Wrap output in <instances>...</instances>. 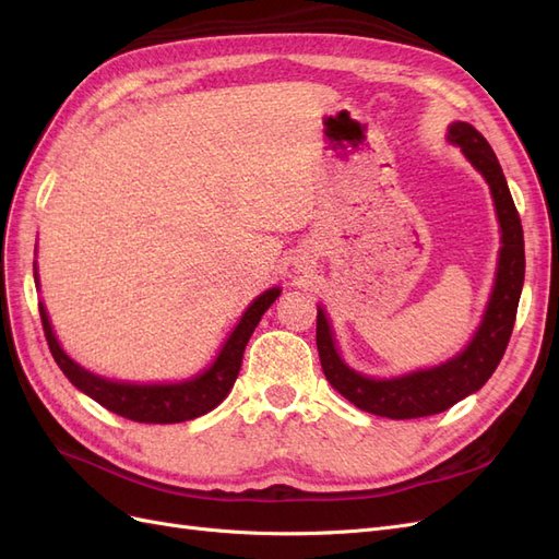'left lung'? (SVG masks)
<instances>
[{"label": "left lung", "mask_w": 559, "mask_h": 559, "mask_svg": "<svg viewBox=\"0 0 559 559\" xmlns=\"http://www.w3.org/2000/svg\"><path fill=\"white\" fill-rule=\"evenodd\" d=\"M450 140L464 150L468 162L485 175L489 182L493 205L501 222V254L497 285L489 299L485 321L477 330L464 354L438 365L433 370H421L397 379H370L344 365L332 342V332L325 313L316 316V346L325 379L346 401L356 407L389 419H417L450 409L466 395L483 389L485 381L497 370L515 325L518 301L524 283V236L520 213L510 197L508 182L499 166V158L489 142L471 123L456 121L450 126Z\"/></svg>", "instance_id": "left-lung-1"}]
</instances>
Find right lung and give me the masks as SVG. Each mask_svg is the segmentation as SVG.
Segmentation results:
<instances>
[{"instance_id": "add662e5", "label": "right lung", "mask_w": 559, "mask_h": 559, "mask_svg": "<svg viewBox=\"0 0 559 559\" xmlns=\"http://www.w3.org/2000/svg\"><path fill=\"white\" fill-rule=\"evenodd\" d=\"M37 276V274H35ZM278 288H271L264 295L252 301L248 311L243 313L241 323L236 325L227 344L222 346L217 360L205 370L201 377L189 379L185 384H152V386H138V384H117V381L103 379L98 374H91L88 370L79 368V365L60 348L56 334L51 330L49 316L44 311V305H39L41 328L49 342L51 356L58 362L72 384L91 395L95 403H100L109 412L119 414L123 419H131L138 424H178L197 419L201 414L211 412L225 401L227 393L231 391L234 381L241 370L243 350L250 340V334L258 328L260 318L264 311L274 305L278 297Z\"/></svg>"}]
</instances>
